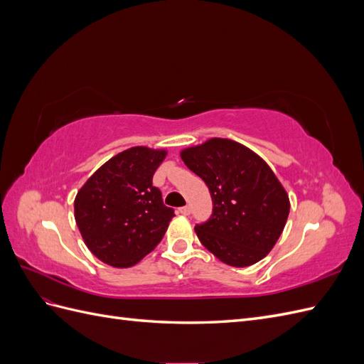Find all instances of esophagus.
<instances>
[{
    "label": "esophagus",
    "mask_w": 364,
    "mask_h": 364,
    "mask_svg": "<svg viewBox=\"0 0 364 364\" xmlns=\"http://www.w3.org/2000/svg\"><path fill=\"white\" fill-rule=\"evenodd\" d=\"M179 213H181L182 215H190L191 208H190V206H182V208H179Z\"/></svg>",
    "instance_id": "obj_1"
}]
</instances>
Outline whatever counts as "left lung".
<instances>
[{"label":"left lung","instance_id":"8db88e82","mask_svg":"<svg viewBox=\"0 0 364 364\" xmlns=\"http://www.w3.org/2000/svg\"><path fill=\"white\" fill-rule=\"evenodd\" d=\"M181 156L211 193L213 214L194 228L200 243L234 267L266 257L290 213L289 196L269 165L247 147L222 138L186 149Z\"/></svg>","mask_w":364,"mask_h":364}]
</instances>
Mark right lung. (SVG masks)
<instances>
[{"instance_id": "right-lung-1", "label": "right lung", "mask_w": 364, "mask_h": 364, "mask_svg": "<svg viewBox=\"0 0 364 364\" xmlns=\"http://www.w3.org/2000/svg\"><path fill=\"white\" fill-rule=\"evenodd\" d=\"M165 155L147 147L121 151L77 193L74 214L85 245L109 266H135L158 246L174 217L153 186Z\"/></svg>"}]
</instances>
